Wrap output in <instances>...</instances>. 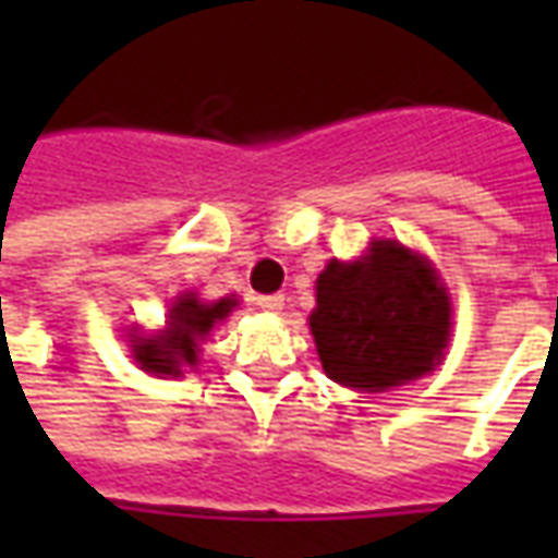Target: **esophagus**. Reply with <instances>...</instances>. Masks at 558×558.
<instances>
[{"label":"esophagus","mask_w":558,"mask_h":558,"mask_svg":"<svg viewBox=\"0 0 558 558\" xmlns=\"http://www.w3.org/2000/svg\"><path fill=\"white\" fill-rule=\"evenodd\" d=\"M256 307L266 311V314H278L280 307H283V295L280 292H275V295H256Z\"/></svg>","instance_id":"1"}]
</instances>
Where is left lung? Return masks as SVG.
Instances as JSON below:
<instances>
[{
	"mask_svg": "<svg viewBox=\"0 0 558 558\" xmlns=\"http://www.w3.org/2000/svg\"><path fill=\"white\" fill-rule=\"evenodd\" d=\"M311 331L328 379L386 391L439 364L451 304L424 256L376 242L359 263H328L316 280Z\"/></svg>",
	"mask_w": 558,
	"mask_h": 558,
	"instance_id": "1",
	"label": "left lung"
}]
</instances>
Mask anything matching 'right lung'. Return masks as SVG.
<instances>
[{
  "label": "right lung",
  "mask_w": 558,
  "mask_h": 558,
  "mask_svg": "<svg viewBox=\"0 0 558 558\" xmlns=\"http://www.w3.org/2000/svg\"><path fill=\"white\" fill-rule=\"evenodd\" d=\"M235 307V299H220L215 304L196 302L194 292L182 295L170 307V323L167 335L160 338H134V359L143 364L148 374L179 376L182 367H194L199 340L206 338L215 323Z\"/></svg>",
  "instance_id": "add662e5"
}]
</instances>
